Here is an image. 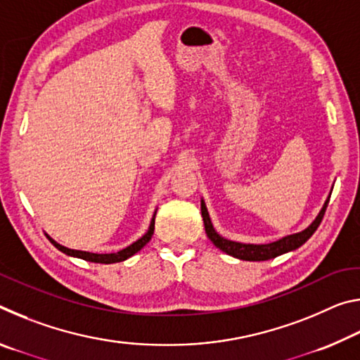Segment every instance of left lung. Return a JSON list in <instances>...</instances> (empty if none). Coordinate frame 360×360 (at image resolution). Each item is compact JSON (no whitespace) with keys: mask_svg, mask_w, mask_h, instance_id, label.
I'll list each match as a JSON object with an SVG mask.
<instances>
[{"mask_svg":"<svg viewBox=\"0 0 360 360\" xmlns=\"http://www.w3.org/2000/svg\"><path fill=\"white\" fill-rule=\"evenodd\" d=\"M328 200H330V195H328V198L326 200V203H324V206H322V210L319 211V214L316 216L314 221L309 224L307 229L298 231V233H294V235L283 236V238H279L273 243H268V245H251V243H248L246 245V243H238V241H231V240L224 238V236L219 235L214 230V227H212L210 212H208V210H206V205L203 200H202V217L205 222L206 235H208V238L212 241V245H214L216 248L221 249V251H224L225 254L231 255V257H236L240 260L260 262V260L275 259V257H278V255L294 251V249L300 248L303 243H307V240H309V236H311L316 231V229L319 227L322 217H324Z\"/></svg>","mask_w":360,"mask_h":360,"instance_id":"8db88e82","label":"left lung"}]
</instances>
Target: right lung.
Instances as JSON below:
<instances>
[{"label":"right lung","instance_id":"add662e5","mask_svg":"<svg viewBox=\"0 0 360 360\" xmlns=\"http://www.w3.org/2000/svg\"><path fill=\"white\" fill-rule=\"evenodd\" d=\"M154 225H155V212H154V216H152V221H150L148 231H146L141 238L136 240L135 243H131L130 246L122 249V251L111 252V254H95V252H87V251H77V249H70V248L62 246L56 240H52L49 235H47V238L53 246L58 249V251H62L66 255H71V257H77V259H82L87 262H95V264H115V262H124L129 257H131L133 254H136L139 249H143L146 245H148L149 240L152 238V235H154Z\"/></svg>","mask_w":360,"mask_h":360}]
</instances>
